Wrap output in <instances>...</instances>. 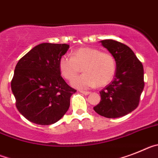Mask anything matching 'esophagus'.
<instances>
[{
  "instance_id": "1",
  "label": "esophagus",
  "mask_w": 158,
  "mask_h": 158,
  "mask_svg": "<svg viewBox=\"0 0 158 158\" xmlns=\"http://www.w3.org/2000/svg\"><path fill=\"white\" fill-rule=\"evenodd\" d=\"M79 92L82 93V94H85V95H87V94H90V91H84V90H79Z\"/></svg>"
}]
</instances>
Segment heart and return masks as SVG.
I'll list each match as a JSON object with an SVG mask.
<instances>
[{"mask_svg": "<svg viewBox=\"0 0 158 158\" xmlns=\"http://www.w3.org/2000/svg\"><path fill=\"white\" fill-rule=\"evenodd\" d=\"M80 68L83 74L73 81V86L82 89L91 88L96 85L103 87L113 79L116 62L111 54L87 47L76 49L72 56H63L59 61L60 73L68 81L75 79Z\"/></svg>", "mask_w": 158, "mask_h": 158, "instance_id": "obj_1", "label": "heart"}]
</instances>
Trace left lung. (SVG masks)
<instances>
[{
  "label": "left lung",
  "instance_id": "8db88e82",
  "mask_svg": "<svg viewBox=\"0 0 158 158\" xmlns=\"http://www.w3.org/2000/svg\"><path fill=\"white\" fill-rule=\"evenodd\" d=\"M114 57L115 77L100 91L101 101L94 111L108 118L123 117L138 107L144 89L143 65L131 49L113 40L100 41Z\"/></svg>",
  "mask_w": 158,
  "mask_h": 158
}]
</instances>
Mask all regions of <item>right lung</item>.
Returning a JSON list of instances; mask_svg holds the SVG:
<instances>
[{
    "instance_id": "add662e5",
    "label": "right lung",
    "mask_w": 158,
    "mask_h": 158,
    "mask_svg": "<svg viewBox=\"0 0 158 158\" xmlns=\"http://www.w3.org/2000/svg\"><path fill=\"white\" fill-rule=\"evenodd\" d=\"M68 48L67 44H40L16 64L11 88L16 108L31 123L53 124L69 109L76 90L64 81L59 68L60 59Z\"/></svg>"
}]
</instances>
